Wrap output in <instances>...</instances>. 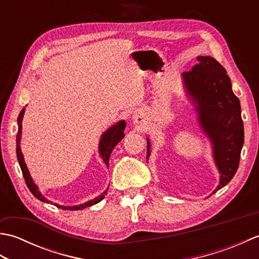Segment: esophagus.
I'll return each instance as SVG.
<instances>
[{
	"label": "esophagus",
	"instance_id": "34e87169",
	"mask_svg": "<svg viewBox=\"0 0 259 259\" xmlns=\"http://www.w3.org/2000/svg\"><path fill=\"white\" fill-rule=\"evenodd\" d=\"M134 121H135L136 123H141V121H142L141 114H135L134 115Z\"/></svg>",
	"mask_w": 259,
	"mask_h": 259
}]
</instances>
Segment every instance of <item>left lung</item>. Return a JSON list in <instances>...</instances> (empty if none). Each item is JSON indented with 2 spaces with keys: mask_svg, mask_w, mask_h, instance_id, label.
Instances as JSON below:
<instances>
[{
  "mask_svg": "<svg viewBox=\"0 0 259 259\" xmlns=\"http://www.w3.org/2000/svg\"><path fill=\"white\" fill-rule=\"evenodd\" d=\"M198 64L184 72L189 96L197 103L199 122L213 146L221 183L213 192L233 179L244 144V123L239 99L234 95L226 70L211 57H198ZM148 140V156L150 155Z\"/></svg>",
  "mask_w": 259,
  "mask_h": 259,
  "instance_id": "obj_1",
  "label": "left lung"
}]
</instances>
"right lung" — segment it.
<instances>
[{
	"instance_id": "add662e5",
	"label": "right lung",
	"mask_w": 259,
	"mask_h": 259,
	"mask_svg": "<svg viewBox=\"0 0 259 259\" xmlns=\"http://www.w3.org/2000/svg\"><path fill=\"white\" fill-rule=\"evenodd\" d=\"M24 111H25V109L23 108L21 110V112L18 117L19 130H18V136H16V156H18V160L20 163L22 174H23V177H24L27 188L30 189L33 196L37 198V199H40L41 201H45V202H50L47 199V198H45L41 195V192L38 191L37 187L35 186L34 183H33V180L29 174V170H27L26 164L24 162L23 155H22V152H21L20 140H21V133H22V130H21L22 129V119H23ZM124 126H125L124 121H120V122H118L117 124L112 125L111 128H110L108 131H106V133H104L103 136L101 137L100 145H99V150H100V155L103 159V161L106 162V164H109V158H110V155H111L112 150L114 149V147L123 139ZM104 195H107V190L103 191L100 196H98L93 200H90L85 203H82V205H79V206H73V207H64V206H60V205H56V206L59 208L65 209V210H68V209L69 210H80V209H83L85 207H90L92 205H96V203H98V202H100L104 198Z\"/></svg>"
}]
</instances>
